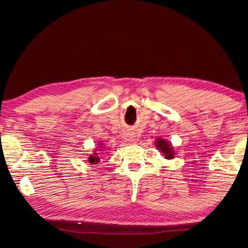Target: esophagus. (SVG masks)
Masks as SVG:
<instances>
[{
    "instance_id": "obj_1",
    "label": "esophagus",
    "mask_w": 248,
    "mask_h": 248,
    "mask_svg": "<svg viewBox=\"0 0 248 248\" xmlns=\"http://www.w3.org/2000/svg\"><path fill=\"white\" fill-rule=\"evenodd\" d=\"M128 140H130V141H134L135 138H134V137H130V138H128Z\"/></svg>"
}]
</instances>
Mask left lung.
Here are the masks:
<instances>
[{
    "instance_id": "8db88e82",
    "label": "left lung",
    "mask_w": 248,
    "mask_h": 248,
    "mask_svg": "<svg viewBox=\"0 0 248 248\" xmlns=\"http://www.w3.org/2000/svg\"><path fill=\"white\" fill-rule=\"evenodd\" d=\"M155 147H157L158 150H160L161 154H164L166 159H172L175 157V151L174 148L171 147L170 142L164 140V139L158 138L155 142Z\"/></svg>"
}]
</instances>
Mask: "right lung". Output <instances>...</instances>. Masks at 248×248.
Instances as JSON below:
<instances>
[{
	"mask_svg": "<svg viewBox=\"0 0 248 248\" xmlns=\"http://www.w3.org/2000/svg\"><path fill=\"white\" fill-rule=\"evenodd\" d=\"M99 145H100V148H103V144H99ZM88 161H89L91 165H96L97 162H99L100 159H99V157H98L97 152H94L93 155H89V158H88Z\"/></svg>",
	"mask_w": 248,
	"mask_h": 248,
	"instance_id": "obj_1",
	"label": "right lung"
}]
</instances>
